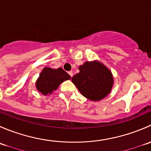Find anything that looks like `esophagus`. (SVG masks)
Instances as JSON below:
<instances>
[{"mask_svg":"<svg viewBox=\"0 0 151 151\" xmlns=\"http://www.w3.org/2000/svg\"><path fill=\"white\" fill-rule=\"evenodd\" d=\"M68 74H69L70 76H71V77H72V76H73V71H68Z\"/></svg>","mask_w":151,"mask_h":151,"instance_id":"esophagus-1","label":"esophagus"}]
</instances>
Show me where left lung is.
Masks as SVG:
<instances>
[{"label":"left lung","instance_id":"obj_1","mask_svg":"<svg viewBox=\"0 0 151 151\" xmlns=\"http://www.w3.org/2000/svg\"><path fill=\"white\" fill-rule=\"evenodd\" d=\"M80 72L71 79L83 96L99 101L109 94L113 85L111 71L97 61L85 62L79 67Z\"/></svg>","mask_w":151,"mask_h":151}]
</instances>
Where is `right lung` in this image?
Here are the masks:
<instances>
[{
    "label": "right lung",
    "mask_w": 151,
    "mask_h": 151,
    "mask_svg": "<svg viewBox=\"0 0 151 151\" xmlns=\"http://www.w3.org/2000/svg\"><path fill=\"white\" fill-rule=\"evenodd\" d=\"M71 77L62 68L58 69L46 67L43 69L36 81V88L44 95L52 93L55 91L59 85L67 80H70Z\"/></svg>",
    "instance_id": "add662e5"
}]
</instances>
